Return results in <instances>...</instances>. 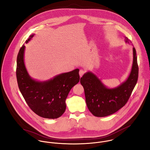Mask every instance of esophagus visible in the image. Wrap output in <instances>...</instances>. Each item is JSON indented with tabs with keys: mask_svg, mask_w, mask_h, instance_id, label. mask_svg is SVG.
Returning <instances> with one entry per match:
<instances>
[{
	"mask_svg": "<svg viewBox=\"0 0 150 150\" xmlns=\"http://www.w3.org/2000/svg\"><path fill=\"white\" fill-rule=\"evenodd\" d=\"M85 72H86V70L84 69H80V71H79V75H80L81 77L83 75V74L85 73Z\"/></svg>",
	"mask_w": 150,
	"mask_h": 150,
	"instance_id": "34e87169",
	"label": "esophagus"
}]
</instances>
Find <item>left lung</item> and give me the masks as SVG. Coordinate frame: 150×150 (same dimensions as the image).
I'll return each instance as SVG.
<instances>
[{
    "mask_svg": "<svg viewBox=\"0 0 150 150\" xmlns=\"http://www.w3.org/2000/svg\"><path fill=\"white\" fill-rule=\"evenodd\" d=\"M125 42L129 40L125 37ZM139 68L136 50L133 47V63L127 80L113 88L107 87L91 72L81 78L84 90L86 102L89 111L97 117L110 115L122 108L128 100L138 78Z\"/></svg>",
    "mask_w": 150,
    "mask_h": 150,
    "instance_id": "8db88e82",
    "label": "left lung"
}]
</instances>
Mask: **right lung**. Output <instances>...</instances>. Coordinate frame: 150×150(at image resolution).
Returning <instances> with one entry per match:
<instances>
[{"label":"right lung","instance_id":"add662e5","mask_svg":"<svg viewBox=\"0 0 150 150\" xmlns=\"http://www.w3.org/2000/svg\"><path fill=\"white\" fill-rule=\"evenodd\" d=\"M34 35H31L25 43ZM24 51L23 45L18 54L16 71L18 87L24 99L38 115L47 119L59 117L66 110V99L69 91L79 81V69L60 74L48 81H36L29 75L25 68Z\"/></svg>","mask_w":150,"mask_h":150}]
</instances>
